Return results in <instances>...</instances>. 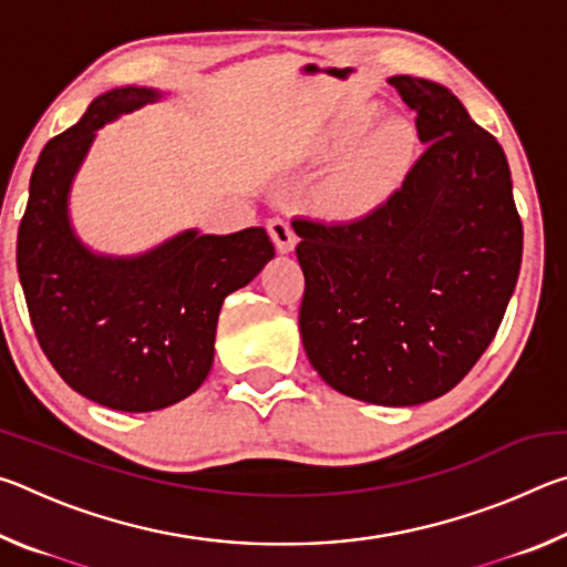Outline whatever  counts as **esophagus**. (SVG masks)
Segmentation results:
<instances>
[{
    "label": "esophagus",
    "mask_w": 567,
    "mask_h": 567,
    "mask_svg": "<svg viewBox=\"0 0 567 567\" xmlns=\"http://www.w3.org/2000/svg\"><path fill=\"white\" fill-rule=\"evenodd\" d=\"M267 233H270L275 247L280 249V252H290V249H295L297 245V235L292 225L287 223L285 217H272L267 219Z\"/></svg>",
    "instance_id": "1"
}]
</instances>
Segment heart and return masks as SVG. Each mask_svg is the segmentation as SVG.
<instances>
[{
  "label": "heart",
  "mask_w": 567,
  "mask_h": 567,
  "mask_svg": "<svg viewBox=\"0 0 567 567\" xmlns=\"http://www.w3.org/2000/svg\"><path fill=\"white\" fill-rule=\"evenodd\" d=\"M378 107L358 104L344 110L320 137L318 155L344 157L324 187V205L340 217H360L380 207L415 159L417 137L408 122H382Z\"/></svg>",
  "instance_id": "heart-1"
}]
</instances>
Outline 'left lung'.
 <instances>
[{
	"mask_svg": "<svg viewBox=\"0 0 567 567\" xmlns=\"http://www.w3.org/2000/svg\"><path fill=\"white\" fill-rule=\"evenodd\" d=\"M425 152L352 223L295 217L300 334L320 378L375 405L453 390L501 328L523 260L505 152L443 84L398 74Z\"/></svg>",
	"mask_w": 567,
	"mask_h": 567,
	"instance_id": "1",
	"label": "left lung"
}]
</instances>
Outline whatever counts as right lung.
Returning a JSON list of instances; mask_svg holds the SVG:
<instances>
[{
  "label": "right lung",
  "mask_w": 567,
  "mask_h": 567,
  "mask_svg": "<svg viewBox=\"0 0 567 567\" xmlns=\"http://www.w3.org/2000/svg\"><path fill=\"white\" fill-rule=\"evenodd\" d=\"M157 97L107 92L47 142L17 235L19 282L47 360L80 395L122 412L162 410L203 385L225 297L275 257L262 227L225 237L189 229L134 260L92 255L72 235L66 192L94 130Z\"/></svg>",
  "instance_id": "1"
}]
</instances>
